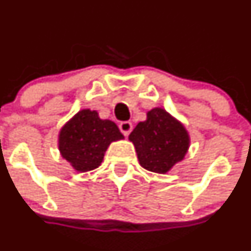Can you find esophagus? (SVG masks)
<instances>
[{
	"label": "esophagus",
	"mask_w": 251,
	"mask_h": 251,
	"mask_svg": "<svg viewBox=\"0 0 251 251\" xmlns=\"http://www.w3.org/2000/svg\"><path fill=\"white\" fill-rule=\"evenodd\" d=\"M119 128H120V131L123 132L124 136H128L131 131H132V124H131L130 121H123V123L119 125Z\"/></svg>",
	"instance_id": "obj_1"
}]
</instances>
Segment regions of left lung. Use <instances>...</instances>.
<instances>
[{
  "label": "left lung",
  "instance_id": "1",
  "mask_svg": "<svg viewBox=\"0 0 251 251\" xmlns=\"http://www.w3.org/2000/svg\"><path fill=\"white\" fill-rule=\"evenodd\" d=\"M130 141L142 168L158 174H165L182 160L189 144L183 126L160 108L148 111L147 120L131 132Z\"/></svg>",
  "mask_w": 251,
  "mask_h": 251
}]
</instances>
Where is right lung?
Listing matches in <instances>:
<instances>
[{
    "label": "right lung",
    "instance_id": "add662e5",
    "mask_svg": "<svg viewBox=\"0 0 251 251\" xmlns=\"http://www.w3.org/2000/svg\"><path fill=\"white\" fill-rule=\"evenodd\" d=\"M124 138L110 120H100L97 111L85 109L62 128L59 151L75 170L85 173L100 165L110 142Z\"/></svg>",
    "mask_w": 251,
    "mask_h": 251
}]
</instances>
